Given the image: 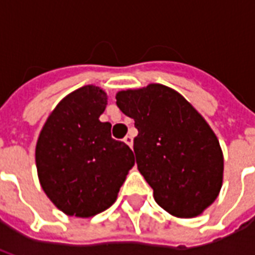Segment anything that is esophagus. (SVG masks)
Segmentation results:
<instances>
[{
    "instance_id": "34e87169",
    "label": "esophagus",
    "mask_w": 255,
    "mask_h": 255,
    "mask_svg": "<svg viewBox=\"0 0 255 255\" xmlns=\"http://www.w3.org/2000/svg\"><path fill=\"white\" fill-rule=\"evenodd\" d=\"M124 142L129 146V147H132V144H133V138L131 136V135H127L126 138H124Z\"/></svg>"
}]
</instances>
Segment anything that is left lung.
Wrapping results in <instances>:
<instances>
[{
  "label": "left lung",
  "instance_id": "8db88e82",
  "mask_svg": "<svg viewBox=\"0 0 255 255\" xmlns=\"http://www.w3.org/2000/svg\"><path fill=\"white\" fill-rule=\"evenodd\" d=\"M116 100L135 122L136 164L155 202L182 219L202 213L219 195L224 169L221 147L208 123L162 84L120 91Z\"/></svg>",
  "mask_w": 255,
  "mask_h": 255
}]
</instances>
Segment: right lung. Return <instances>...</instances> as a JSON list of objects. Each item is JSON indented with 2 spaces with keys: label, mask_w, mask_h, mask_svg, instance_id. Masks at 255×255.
Masks as SVG:
<instances>
[{
  "label": "right lung",
  "mask_w": 255,
  "mask_h": 255,
  "mask_svg": "<svg viewBox=\"0 0 255 255\" xmlns=\"http://www.w3.org/2000/svg\"><path fill=\"white\" fill-rule=\"evenodd\" d=\"M105 108L100 87L73 91L52 112L36 143L42 188L69 216L91 217L112 206L135 164L132 150L112 138L111 123L100 122Z\"/></svg>",
  "instance_id": "add662e5"
}]
</instances>
